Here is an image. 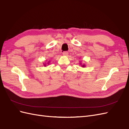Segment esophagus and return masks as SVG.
Here are the masks:
<instances>
[{
    "label": "esophagus",
    "instance_id": "esophagus-1",
    "mask_svg": "<svg viewBox=\"0 0 129 129\" xmlns=\"http://www.w3.org/2000/svg\"><path fill=\"white\" fill-rule=\"evenodd\" d=\"M62 54H63L64 55H68V52H67V51H65V52H64L63 53H62Z\"/></svg>",
    "mask_w": 129,
    "mask_h": 129
}]
</instances>
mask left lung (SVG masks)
<instances>
[{
	"label": "left lung",
	"instance_id": "obj_1",
	"mask_svg": "<svg viewBox=\"0 0 129 129\" xmlns=\"http://www.w3.org/2000/svg\"><path fill=\"white\" fill-rule=\"evenodd\" d=\"M82 67H85V65H83V66H82Z\"/></svg>",
	"mask_w": 129,
	"mask_h": 129
}]
</instances>
